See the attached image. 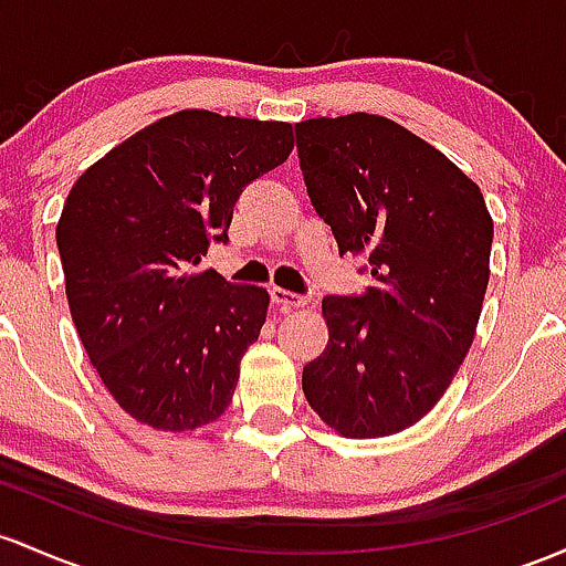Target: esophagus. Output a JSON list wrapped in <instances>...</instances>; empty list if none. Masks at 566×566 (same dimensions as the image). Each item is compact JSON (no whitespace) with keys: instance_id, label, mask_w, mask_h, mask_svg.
Returning <instances> with one entry per match:
<instances>
[{"instance_id":"1","label":"esophagus","mask_w":566,"mask_h":566,"mask_svg":"<svg viewBox=\"0 0 566 566\" xmlns=\"http://www.w3.org/2000/svg\"><path fill=\"white\" fill-rule=\"evenodd\" d=\"M271 301L276 303L279 312H293V308H303L308 303L306 295H295L290 290L282 287H271Z\"/></svg>"}]
</instances>
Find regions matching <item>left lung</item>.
I'll return each mask as SVG.
<instances>
[{
  "label": "left lung",
  "mask_w": 566,
  "mask_h": 566,
  "mask_svg": "<svg viewBox=\"0 0 566 566\" xmlns=\"http://www.w3.org/2000/svg\"><path fill=\"white\" fill-rule=\"evenodd\" d=\"M316 214L374 287L325 295V352L303 395L346 438L416 424L454 381L475 338L494 222L483 192L443 153L368 112L295 123Z\"/></svg>",
  "instance_id": "1"
}]
</instances>
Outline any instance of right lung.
Returning <instances> with one entry per match:
<instances>
[{
    "instance_id": "obj_1",
    "label": "right lung",
    "mask_w": 566,
    "mask_h": 566,
    "mask_svg": "<svg viewBox=\"0 0 566 566\" xmlns=\"http://www.w3.org/2000/svg\"><path fill=\"white\" fill-rule=\"evenodd\" d=\"M290 153V123L182 109L72 185L55 226L66 301L98 378L142 424L188 432L231 406L271 297L190 269L228 241L241 190Z\"/></svg>"
}]
</instances>
